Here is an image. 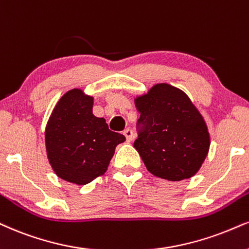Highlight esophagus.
I'll list each match as a JSON object with an SVG mask.
<instances>
[{
  "mask_svg": "<svg viewBox=\"0 0 249 249\" xmlns=\"http://www.w3.org/2000/svg\"><path fill=\"white\" fill-rule=\"evenodd\" d=\"M124 135L125 136L127 142H130V141L133 140V130L129 129V128H127V129L124 130Z\"/></svg>",
  "mask_w": 249,
  "mask_h": 249,
  "instance_id": "esophagus-1",
  "label": "esophagus"
}]
</instances>
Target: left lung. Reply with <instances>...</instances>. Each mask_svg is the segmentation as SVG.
<instances>
[{"label": "left lung", "instance_id": "obj_1", "mask_svg": "<svg viewBox=\"0 0 249 249\" xmlns=\"http://www.w3.org/2000/svg\"><path fill=\"white\" fill-rule=\"evenodd\" d=\"M134 101L141 113L134 148L146 170L168 181L194 177L209 152L210 134L189 97L173 85L158 83Z\"/></svg>", "mask_w": 249, "mask_h": 249}]
</instances>
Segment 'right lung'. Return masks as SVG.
<instances>
[{
    "mask_svg": "<svg viewBox=\"0 0 249 249\" xmlns=\"http://www.w3.org/2000/svg\"><path fill=\"white\" fill-rule=\"evenodd\" d=\"M93 97L72 89L60 98L45 129L46 152L54 173L83 186L105 174L122 134L92 113Z\"/></svg>",
    "mask_w": 249,
    "mask_h": 249,
    "instance_id": "obj_1",
    "label": "right lung"
}]
</instances>
